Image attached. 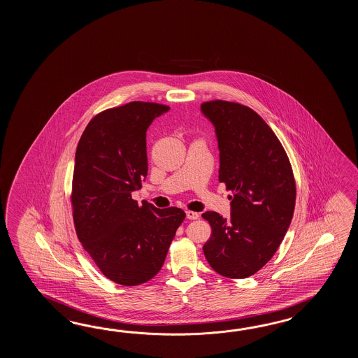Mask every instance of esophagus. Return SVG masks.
<instances>
[{
  "label": "esophagus",
  "mask_w": 358,
  "mask_h": 358,
  "mask_svg": "<svg viewBox=\"0 0 358 358\" xmlns=\"http://www.w3.org/2000/svg\"><path fill=\"white\" fill-rule=\"evenodd\" d=\"M185 215H187V219H189V220H197L199 217V213H193V211H185Z\"/></svg>",
  "instance_id": "1"
}]
</instances>
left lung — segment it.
<instances>
[{
  "mask_svg": "<svg viewBox=\"0 0 358 358\" xmlns=\"http://www.w3.org/2000/svg\"><path fill=\"white\" fill-rule=\"evenodd\" d=\"M201 111L215 128L230 217L206 211L213 234L203 245L210 266L230 279L257 273L278 251L294 213L296 182L274 131L250 107L210 101Z\"/></svg>",
  "mask_w": 358,
  "mask_h": 358,
  "instance_id": "1",
  "label": "left lung"
}]
</instances>
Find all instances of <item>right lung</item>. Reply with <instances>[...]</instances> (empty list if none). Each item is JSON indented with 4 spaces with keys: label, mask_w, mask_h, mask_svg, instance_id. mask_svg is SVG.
Wrapping results in <instances>:
<instances>
[{
    "label": "right lung",
    "mask_w": 358,
    "mask_h": 358,
    "mask_svg": "<svg viewBox=\"0 0 358 358\" xmlns=\"http://www.w3.org/2000/svg\"><path fill=\"white\" fill-rule=\"evenodd\" d=\"M170 107L129 102L94 116L76 147L73 219L83 248L110 280L148 282L166 259L185 213L131 198L148 170L145 133Z\"/></svg>",
    "instance_id": "right-lung-1"
}]
</instances>
